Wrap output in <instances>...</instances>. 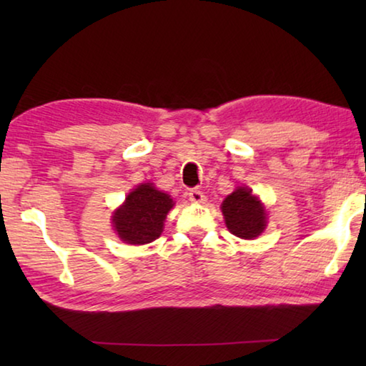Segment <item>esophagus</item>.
Returning <instances> with one entry per match:
<instances>
[{"label": "esophagus", "mask_w": 366, "mask_h": 366, "mask_svg": "<svg viewBox=\"0 0 366 366\" xmlns=\"http://www.w3.org/2000/svg\"><path fill=\"white\" fill-rule=\"evenodd\" d=\"M189 198H190V202H194V203H205L207 202V197L203 195V192L198 189H192L189 192Z\"/></svg>", "instance_id": "esophagus-1"}]
</instances>
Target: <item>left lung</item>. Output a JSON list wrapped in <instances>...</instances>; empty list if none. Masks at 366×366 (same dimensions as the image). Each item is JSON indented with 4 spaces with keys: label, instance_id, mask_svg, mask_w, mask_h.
I'll return each instance as SVG.
<instances>
[{
    "label": "left lung",
    "instance_id": "8db88e82",
    "mask_svg": "<svg viewBox=\"0 0 366 366\" xmlns=\"http://www.w3.org/2000/svg\"><path fill=\"white\" fill-rule=\"evenodd\" d=\"M229 231L240 239H255L266 227V209L249 187H237L221 205Z\"/></svg>",
    "mask_w": 366,
    "mask_h": 366
}]
</instances>
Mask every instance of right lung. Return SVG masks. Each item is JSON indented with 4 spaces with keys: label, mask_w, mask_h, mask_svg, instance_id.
Here are the masks:
<instances>
[{
    "label": "right lung",
    "mask_w": 366,
    "mask_h": 366,
    "mask_svg": "<svg viewBox=\"0 0 366 366\" xmlns=\"http://www.w3.org/2000/svg\"><path fill=\"white\" fill-rule=\"evenodd\" d=\"M172 207L171 195L154 189L152 182L140 184L113 213V227L126 244H150L163 232L166 214Z\"/></svg>",
    "instance_id": "obj_1"
}]
</instances>
